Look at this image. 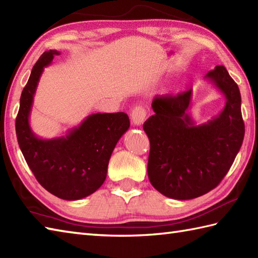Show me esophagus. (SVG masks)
Returning a JSON list of instances; mask_svg holds the SVG:
<instances>
[{
	"instance_id": "esophagus-1",
	"label": "esophagus",
	"mask_w": 258,
	"mask_h": 258,
	"mask_svg": "<svg viewBox=\"0 0 258 258\" xmlns=\"http://www.w3.org/2000/svg\"><path fill=\"white\" fill-rule=\"evenodd\" d=\"M146 109L143 106H135L131 113V118H132V123L136 126H140L143 124L146 118Z\"/></svg>"
}]
</instances>
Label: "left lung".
Returning a JSON list of instances; mask_svg holds the SVG:
<instances>
[{"label":"left lung","mask_w":258,"mask_h":258,"mask_svg":"<svg viewBox=\"0 0 258 258\" xmlns=\"http://www.w3.org/2000/svg\"><path fill=\"white\" fill-rule=\"evenodd\" d=\"M225 96L216 117L196 125L187 109L191 89L172 96H155L154 115L143 124L151 150L147 174L154 188L174 200H191L215 188L242 146L245 125L237 84L223 65L205 76Z\"/></svg>","instance_id":"1"}]
</instances>
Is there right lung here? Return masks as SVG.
Returning a JSON list of instances; mask_svg holds the SVG:
<instances>
[{
  "instance_id": "right-lung-1",
  "label": "right lung",
  "mask_w": 258,
  "mask_h": 258,
  "mask_svg": "<svg viewBox=\"0 0 258 258\" xmlns=\"http://www.w3.org/2000/svg\"><path fill=\"white\" fill-rule=\"evenodd\" d=\"M59 52L50 50L38 58L22 91L15 120L16 138L27 165L37 182L58 199H84L101 187L115 145L130 127L127 114L89 115L65 136L43 140L33 133L30 114L44 68Z\"/></svg>"
}]
</instances>
